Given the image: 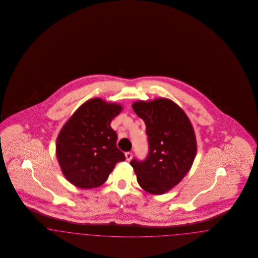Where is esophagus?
<instances>
[{
    "label": "esophagus",
    "instance_id": "34e87169",
    "mask_svg": "<svg viewBox=\"0 0 258 258\" xmlns=\"http://www.w3.org/2000/svg\"><path fill=\"white\" fill-rule=\"evenodd\" d=\"M124 156H125L126 160H131L133 159V153H131V152H126V153L124 154Z\"/></svg>",
    "mask_w": 258,
    "mask_h": 258
}]
</instances>
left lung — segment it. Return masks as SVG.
<instances>
[{
  "mask_svg": "<svg viewBox=\"0 0 258 258\" xmlns=\"http://www.w3.org/2000/svg\"><path fill=\"white\" fill-rule=\"evenodd\" d=\"M133 108L146 124L149 153L145 160L134 159L131 165L144 190L163 195L181 182L194 163V127L183 109L167 98L136 101Z\"/></svg>",
  "mask_w": 258,
  "mask_h": 258,
  "instance_id": "obj_1",
  "label": "left lung"
}]
</instances>
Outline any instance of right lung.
<instances>
[{
    "mask_svg": "<svg viewBox=\"0 0 258 258\" xmlns=\"http://www.w3.org/2000/svg\"><path fill=\"white\" fill-rule=\"evenodd\" d=\"M121 111L120 104L92 98L62 126L56 155L62 174L72 184L86 189L98 187L107 180L116 163L125 160L110 126Z\"/></svg>",
    "mask_w": 258,
    "mask_h": 258,
    "instance_id": "obj_1",
    "label": "right lung"
}]
</instances>
